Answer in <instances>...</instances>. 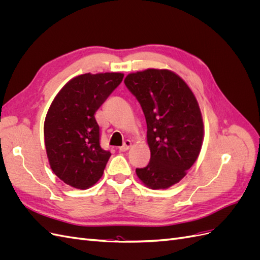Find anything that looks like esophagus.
<instances>
[{
  "instance_id": "obj_1",
  "label": "esophagus",
  "mask_w": 260,
  "mask_h": 260,
  "mask_svg": "<svg viewBox=\"0 0 260 260\" xmlns=\"http://www.w3.org/2000/svg\"><path fill=\"white\" fill-rule=\"evenodd\" d=\"M131 145H132V142H131V141H130V140H125V141H124V143H123V145L119 147V151H120V152H125V151H128V149L131 147Z\"/></svg>"
}]
</instances>
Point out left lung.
<instances>
[{
    "mask_svg": "<svg viewBox=\"0 0 260 260\" xmlns=\"http://www.w3.org/2000/svg\"><path fill=\"white\" fill-rule=\"evenodd\" d=\"M124 84L142 107L151 160L137 168L152 190L168 188L184 178L200 155L204 140L202 113L192 90L168 69L129 74Z\"/></svg>",
    "mask_w": 260,
    "mask_h": 260,
    "instance_id": "left-lung-1",
    "label": "left lung"
}]
</instances>
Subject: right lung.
<instances>
[{
  "mask_svg": "<svg viewBox=\"0 0 260 260\" xmlns=\"http://www.w3.org/2000/svg\"><path fill=\"white\" fill-rule=\"evenodd\" d=\"M122 78L121 73L77 76L53 100L44 121V143L51 169L66 184L85 190L103 176L112 154L100 145L94 115Z\"/></svg>",
  "mask_w": 260,
  "mask_h": 260,
  "instance_id": "1",
  "label": "right lung"
}]
</instances>
